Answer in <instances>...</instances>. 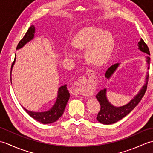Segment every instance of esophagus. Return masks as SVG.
<instances>
[{
	"mask_svg": "<svg viewBox=\"0 0 153 153\" xmlns=\"http://www.w3.org/2000/svg\"><path fill=\"white\" fill-rule=\"evenodd\" d=\"M91 77L86 76H81L74 82L73 85V90L75 93L83 95H91L95 91L97 85V81L95 76L93 73L90 71Z\"/></svg>",
	"mask_w": 153,
	"mask_h": 153,
	"instance_id": "esophagus-1",
	"label": "esophagus"
}]
</instances>
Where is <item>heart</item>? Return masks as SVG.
<instances>
[{
  "label": "heart",
  "instance_id": "b5f03b06",
  "mask_svg": "<svg viewBox=\"0 0 153 153\" xmlns=\"http://www.w3.org/2000/svg\"><path fill=\"white\" fill-rule=\"evenodd\" d=\"M73 45L80 50L85 48V58L93 65L105 63L110 58L114 48L115 41L112 34L102 29L89 27L83 29L73 39ZM65 54L74 57L75 52L70 46L65 48Z\"/></svg>",
  "mask_w": 153,
  "mask_h": 153
}]
</instances>
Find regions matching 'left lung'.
<instances>
[{
    "label": "left lung",
    "instance_id": "obj_1",
    "mask_svg": "<svg viewBox=\"0 0 153 153\" xmlns=\"http://www.w3.org/2000/svg\"><path fill=\"white\" fill-rule=\"evenodd\" d=\"M139 49L141 50L143 53L150 55V51L147 46V45L145 43L143 39H141L140 41L138 43ZM147 64H148V69L149 70V65H150L151 58L150 56L147 57ZM119 64H114L112 66H110L108 70H106L105 73V77L107 78L112 76V74L114 72L116 69L118 68ZM149 75L147 74V77H146V83L144 86L142 87L141 90L140 91L137 95H136L134 99H133L128 105H126L122 107H114L110 105V103L108 101L106 97V89L104 90H101L97 93L96 97L98 101L100 103V111L98 113V115L97 117V120L100 123H104V124H111L116 122L119 121L120 120L123 118L126 115L130 112L131 110L134 109L135 107L138 105V103L141 101L143 97L144 96L145 93L147 91V83L149 80Z\"/></svg>",
    "mask_w": 153,
    "mask_h": 153
}]
</instances>
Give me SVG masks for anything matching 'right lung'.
<instances>
[{
	"label": "right lung",
	"mask_w": 153,
	"mask_h": 153,
	"mask_svg": "<svg viewBox=\"0 0 153 153\" xmlns=\"http://www.w3.org/2000/svg\"><path fill=\"white\" fill-rule=\"evenodd\" d=\"M34 33L35 27L33 25H32L28 29L27 31L26 32V33H25L24 37L22 38V39H21L20 41L19 42L16 48L18 49V48H22L25 43H27V42L31 41L32 39L34 37ZM16 56L14 58V60L12 64L11 71L13 65L14 64ZM69 99L70 93L67 89V85H64L63 86H61L59 89H58V94L56 101L55 102L53 107H52L51 109L48 110V111L43 112H34L29 111V110L24 108V109L25 110V112L31 117V118L37 120V121L39 122L45 123V124H46V123H51L56 122V120L59 119L60 117L63 114L64 109L66 108V104Z\"/></svg>",
	"instance_id": "right-lung-1"
}]
</instances>
